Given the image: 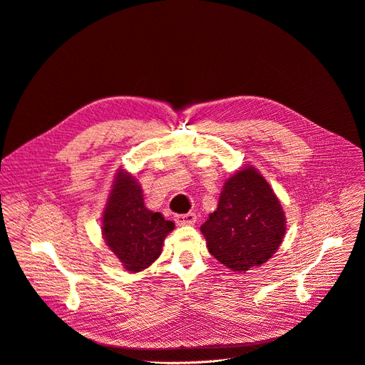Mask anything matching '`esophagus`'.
Returning a JSON list of instances; mask_svg holds the SVG:
<instances>
[{"label": "esophagus", "instance_id": "obj_1", "mask_svg": "<svg viewBox=\"0 0 365 365\" xmlns=\"http://www.w3.org/2000/svg\"><path fill=\"white\" fill-rule=\"evenodd\" d=\"M174 220L178 225H192L197 218L196 213H182V215H175Z\"/></svg>", "mask_w": 365, "mask_h": 365}]
</instances>
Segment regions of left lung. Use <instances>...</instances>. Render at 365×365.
I'll use <instances>...</instances> for the list:
<instances>
[{"label":"left lung","instance_id":"1","mask_svg":"<svg viewBox=\"0 0 365 365\" xmlns=\"http://www.w3.org/2000/svg\"><path fill=\"white\" fill-rule=\"evenodd\" d=\"M209 253L227 268L246 272L265 264L286 232L280 200L253 166H246L222 187L217 210L200 227Z\"/></svg>","mask_w":365,"mask_h":365}]
</instances>
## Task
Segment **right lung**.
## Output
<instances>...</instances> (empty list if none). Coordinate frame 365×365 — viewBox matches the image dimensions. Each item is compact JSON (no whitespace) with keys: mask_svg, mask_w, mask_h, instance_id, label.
<instances>
[{"mask_svg":"<svg viewBox=\"0 0 365 365\" xmlns=\"http://www.w3.org/2000/svg\"><path fill=\"white\" fill-rule=\"evenodd\" d=\"M175 228L160 212L148 210L135 177L118 170L103 212V237L123 268L140 272L162 253L166 235Z\"/></svg>","mask_w":365,"mask_h":365,"instance_id":"right-lung-1","label":"right lung"}]
</instances>
